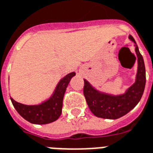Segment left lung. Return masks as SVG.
I'll return each instance as SVG.
<instances>
[{
	"label": "left lung",
	"mask_w": 153,
	"mask_h": 153,
	"mask_svg": "<svg viewBox=\"0 0 153 153\" xmlns=\"http://www.w3.org/2000/svg\"><path fill=\"white\" fill-rule=\"evenodd\" d=\"M129 39L136 44L134 38L131 35ZM135 51L138 58L136 82L124 94L112 96L100 93L92 87L87 80H84L85 100L89 109L96 117L105 119H118L130 112L141 99L146 82L145 66L143 56L137 45H135Z\"/></svg>",
	"instance_id": "8db88e82"
}]
</instances>
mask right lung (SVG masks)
I'll use <instances>...</instances> for the list:
<instances>
[{"label": "right lung", "instance_id": "right-lung-1", "mask_svg": "<svg viewBox=\"0 0 153 153\" xmlns=\"http://www.w3.org/2000/svg\"><path fill=\"white\" fill-rule=\"evenodd\" d=\"M75 75V73H71L62 78L58 83L53 96L41 105H25L10 98L12 103L19 114L32 124L45 125L52 123L56 120L61 114L64 95L68 83Z\"/></svg>", "mask_w": 153, "mask_h": 153}]
</instances>
